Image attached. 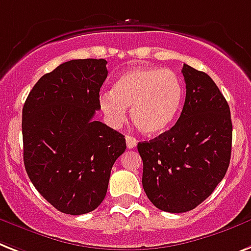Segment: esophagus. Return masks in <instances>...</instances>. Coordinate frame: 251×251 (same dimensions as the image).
<instances>
[{
  "instance_id": "obj_1",
  "label": "esophagus",
  "mask_w": 251,
  "mask_h": 251,
  "mask_svg": "<svg viewBox=\"0 0 251 251\" xmlns=\"http://www.w3.org/2000/svg\"><path fill=\"white\" fill-rule=\"evenodd\" d=\"M126 142H127V148L128 149H133L137 145V140H136L133 136H127L126 137Z\"/></svg>"
}]
</instances>
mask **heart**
<instances>
[{"instance_id":"b5f03b06","label":"heart","mask_w":251,"mask_h":251,"mask_svg":"<svg viewBox=\"0 0 251 251\" xmlns=\"http://www.w3.org/2000/svg\"><path fill=\"white\" fill-rule=\"evenodd\" d=\"M184 85L176 72L157 67H140L123 72L111 92L100 96L107 119L118 126L131 107L136 127L145 135L157 136L172 127L181 109Z\"/></svg>"}]
</instances>
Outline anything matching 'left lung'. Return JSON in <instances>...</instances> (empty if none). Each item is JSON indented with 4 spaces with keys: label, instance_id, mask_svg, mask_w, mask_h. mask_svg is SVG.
<instances>
[{
    "label": "left lung",
    "instance_id": "obj_1",
    "mask_svg": "<svg viewBox=\"0 0 251 251\" xmlns=\"http://www.w3.org/2000/svg\"><path fill=\"white\" fill-rule=\"evenodd\" d=\"M186 96L181 115L171 129L138 142L142 186L155 207L186 212L214 192L228 170L232 120L226 98L214 80L182 66Z\"/></svg>",
    "mask_w": 251,
    "mask_h": 251
}]
</instances>
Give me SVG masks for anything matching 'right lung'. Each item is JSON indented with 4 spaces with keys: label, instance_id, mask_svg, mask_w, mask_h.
I'll use <instances>...</instances> for the list:
<instances>
[{
    "label": "right lung",
    "instance_id": "right-lung-1",
    "mask_svg": "<svg viewBox=\"0 0 251 251\" xmlns=\"http://www.w3.org/2000/svg\"><path fill=\"white\" fill-rule=\"evenodd\" d=\"M105 59H72L45 74L24 102L23 159L39 193L58 211L87 214L101 205L122 133L93 119L107 77Z\"/></svg>",
    "mask_w": 251,
    "mask_h": 251
}]
</instances>
